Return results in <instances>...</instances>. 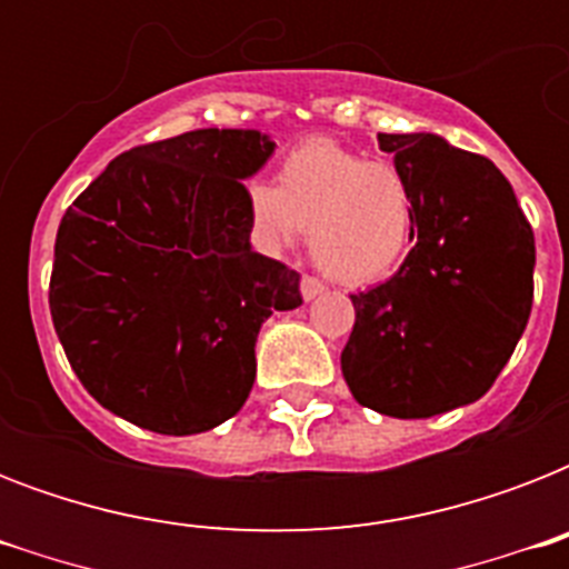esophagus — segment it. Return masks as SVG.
<instances>
[{"label":"esophagus","instance_id":"obj_1","mask_svg":"<svg viewBox=\"0 0 569 569\" xmlns=\"http://www.w3.org/2000/svg\"><path fill=\"white\" fill-rule=\"evenodd\" d=\"M301 295H303V301H316L319 295H325V283H321V280H316V277H303Z\"/></svg>","mask_w":569,"mask_h":569}]
</instances>
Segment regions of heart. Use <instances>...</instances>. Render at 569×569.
Instances as JSON below:
<instances>
[{
    "label": "heart",
    "mask_w": 569,
    "mask_h": 569,
    "mask_svg": "<svg viewBox=\"0 0 569 569\" xmlns=\"http://www.w3.org/2000/svg\"><path fill=\"white\" fill-rule=\"evenodd\" d=\"M248 214L266 250L295 248L310 230L312 259L348 286L392 274L413 241V197L401 171L328 138L286 156L277 189L253 182Z\"/></svg>",
    "instance_id": "heart-1"
}]
</instances>
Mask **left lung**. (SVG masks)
I'll list each match as a JSON object with an SVG mask.
<instances>
[{
  "label": "left lung",
  "mask_w": 569,
  "mask_h": 569,
  "mask_svg": "<svg viewBox=\"0 0 569 569\" xmlns=\"http://www.w3.org/2000/svg\"><path fill=\"white\" fill-rule=\"evenodd\" d=\"M413 197V250L387 283L351 295L342 351L351 396L396 419L472 405L529 325L535 232L490 159L433 132H378Z\"/></svg>",
  "instance_id": "left-lung-1"
}]
</instances>
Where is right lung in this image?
Returning a JSON list of instances; mask_svg holds the SVG:
<instances>
[{"instance_id":"right-lung-1","label":"right lung","mask_w":569,"mask_h":569,"mask_svg":"<svg viewBox=\"0 0 569 569\" xmlns=\"http://www.w3.org/2000/svg\"><path fill=\"white\" fill-rule=\"evenodd\" d=\"M259 129H194L118 156L56 236L49 312L82 387L120 419L189 437L227 422L257 378L271 312L301 274L250 248L244 180L274 156Z\"/></svg>"}]
</instances>
